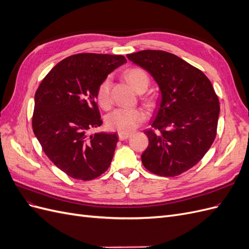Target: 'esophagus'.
<instances>
[{
	"instance_id": "34e87169",
	"label": "esophagus",
	"mask_w": 249,
	"mask_h": 249,
	"mask_svg": "<svg viewBox=\"0 0 249 249\" xmlns=\"http://www.w3.org/2000/svg\"><path fill=\"white\" fill-rule=\"evenodd\" d=\"M131 137V134L130 133H123V132H119L118 133V138L119 140H125L127 138Z\"/></svg>"
}]
</instances>
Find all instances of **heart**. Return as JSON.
I'll return each mask as SVG.
<instances>
[{"instance_id": "heart-1", "label": "heart", "mask_w": 249, "mask_h": 249, "mask_svg": "<svg viewBox=\"0 0 249 249\" xmlns=\"http://www.w3.org/2000/svg\"><path fill=\"white\" fill-rule=\"evenodd\" d=\"M124 77L130 85L138 92H142L149 84V76L145 70L141 67H131L124 71ZM111 86L112 78H105L99 85L96 91V100L100 106L108 109L111 106ZM144 106L152 110L156 107V97L148 95L142 99ZM145 120V113L141 108H117L111 111L106 116V125L109 130L126 133L130 132Z\"/></svg>"}]
</instances>
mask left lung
Listing matches in <instances>:
<instances>
[{
    "label": "left lung",
    "instance_id": "8db88e82",
    "mask_svg": "<svg viewBox=\"0 0 249 249\" xmlns=\"http://www.w3.org/2000/svg\"><path fill=\"white\" fill-rule=\"evenodd\" d=\"M146 70L162 93L153 129L144 134L148 146L141 156L148 171L177 177L195 166L216 138L219 100L200 70L164 51L145 50L126 55Z\"/></svg>",
    "mask_w": 249,
    "mask_h": 249
}]
</instances>
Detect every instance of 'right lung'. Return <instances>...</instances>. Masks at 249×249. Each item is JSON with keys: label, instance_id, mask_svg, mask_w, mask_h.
Returning <instances> with one entry per match:
<instances>
[{"label": "right lung", "instance_id": "1", "mask_svg": "<svg viewBox=\"0 0 249 249\" xmlns=\"http://www.w3.org/2000/svg\"><path fill=\"white\" fill-rule=\"evenodd\" d=\"M124 63L122 55H71L53 67L36 90L33 132L49 159L74 179H93L110 166L117 134L88 132L103 124L95 101L99 85Z\"/></svg>", "mask_w": 249, "mask_h": 249}]
</instances>
